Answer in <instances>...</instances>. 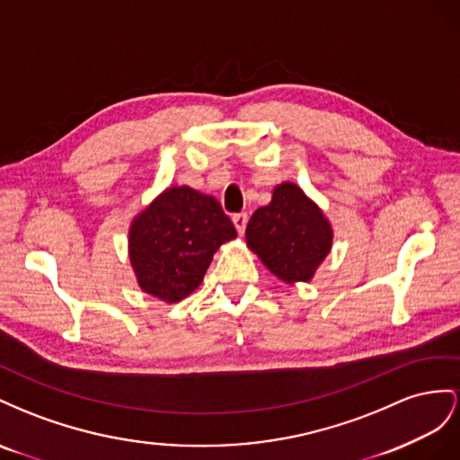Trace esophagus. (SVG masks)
<instances>
[{"label": "esophagus", "mask_w": 460, "mask_h": 460, "mask_svg": "<svg viewBox=\"0 0 460 460\" xmlns=\"http://www.w3.org/2000/svg\"><path fill=\"white\" fill-rule=\"evenodd\" d=\"M246 223H248V216L246 214H234L233 216V226H234V229H237L239 234L244 233Z\"/></svg>", "instance_id": "obj_1"}]
</instances>
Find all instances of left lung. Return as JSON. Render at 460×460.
Listing matches in <instances>:
<instances>
[{"label":"left lung","instance_id":"1","mask_svg":"<svg viewBox=\"0 0 460 460\" xmlns=\"http://www.w3.org/2000/svg\"><path fill=\"white\" fill-rule=\"evenodd\" d=\"M246 246L283 283H306L333 246V227L323 209L295 182L273 189L246 226Z\"/></svg>","mask_w":460,"mask_h":460}]
</instances>
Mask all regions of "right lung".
Listing matches in <instances>:
<instances>
[{
    "mask_svg": "<svg viewBox=\"0 0 460 460\" xmlns=\"http://www.w3.org/2000/svg\"><path fill=\"white\" fill-rule=\"evenodd\" d=\"M237 237L214 196L167 187L128 227V261L142 293L179 303L202 283L221 244Z\"/></svg>",
    "mask_w": 460,
    "mask_h": 460,
    "instance_id": "1",
    "label": "right lung"
}]
</instances>
